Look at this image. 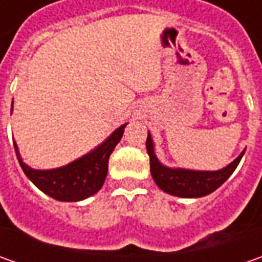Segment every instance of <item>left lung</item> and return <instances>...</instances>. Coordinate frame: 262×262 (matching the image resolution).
I'll return each instance as SVG.
<instances>
[{
    "instance_id": "obj_1",
    "label": "left lung",
    "mask_w": 262,
    "mask_h": 262,
    "mask_svg": "<svg viewBox=\"0 0 262 262\" xmlns=\"http://www.w3.org/2000/svg\"><path fill=\"white\" fill-rule=\"evenodd\" d=\"M146 147L147 153L150 156V172L156 185L170 195L182 196V198H198L216 191L235 172L245 153L242 151L230 165H227L220 170H191L181 167L173 169L162 165L155 153V144L150 133L147 136Z\"/></svg>"
}]
</instances>
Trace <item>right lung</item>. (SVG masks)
Listing matches in <instances>:
<instances>
[{
  "label": "right lung",
  "instance_id": "1",
  "mask_svg": "<svg viewBox=\"0 0 262 262\" xmlns=\"http://www.w3.org/2000/svg\"><path fill=\"white\" fill-rule=\"evenodd\" d=\"M125 126L126 124H124L116 128L90 153L56 169L39 170L27 166L18 155V147L14 143L15 155L26 176L46 195L58 201H81L96 194L103 185L107 175L109 156L121 141Z\"/></svg>",
  "mask_w": 262,
  "mask_h": 262
}]
</instances>
